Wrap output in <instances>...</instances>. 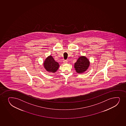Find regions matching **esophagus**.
<instances>
[{
  "instance_id": "34e87169",
  "label": "esophagus",
  "mask_w": 126,
  "mask_h": 126,
  "mask_svg": "<svg viewBox=\"0 0 126 126\" xmlns=\"http://www.w3.org/2000/svg\"><path fill=\"white\" fill-rule=\"evenodd\" d=\"M63 62L64 63H66L68 62V61H67V60H64L63 61Z\"/></svg>"
}]
</instances>
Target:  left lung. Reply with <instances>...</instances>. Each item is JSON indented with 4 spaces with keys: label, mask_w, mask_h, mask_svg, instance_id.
Instances as JSON below:
<instances>
[{
    "label": "left lung",
    "mask_w": 126,
    "mask_h": 126,
    "mask_svg": "<svg viewBox=\"0 0 126 126\" xmlns=\"http://www.w3.org/2000/svg\"><path fill=\"white\" fill-rule=\"evenodd\" d=\"M90 62L85 57L81 56L79 58L74 64V68L77 73L80 74L85 71L88 68Z\"/></svg>",
    "instance_id": "left-lung-1"
}]
</instances>
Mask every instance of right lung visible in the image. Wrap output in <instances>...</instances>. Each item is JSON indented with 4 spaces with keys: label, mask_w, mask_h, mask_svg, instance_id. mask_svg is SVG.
<instances>
[{
    "label": "right lung",
    "mask_w": 126,
    "mask_h": 126,
    "mask_svg": "<svg viewBox=\"0 0 126 126\" xmlns=\"http://www.w3.org/2000/svg\"><path fill=\"white\" fill-rule=\"evenodd\" d=\"M44 66L48 72L54 73L58 69L59 65L58 63L54 60L52 56H49L47 58L44 62Z\"/></svg>",
    "instance_id": "right-lung-1"
}]
</instances>
